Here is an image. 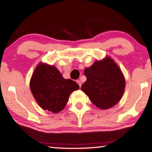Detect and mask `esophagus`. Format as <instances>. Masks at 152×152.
Segmentation results:
<instances>
[{
  "label": "esophagus",
  "mask_w": 152,
  "mask_h": 152,
  "mask_svg": "<svg viewBox=\"0 0 152 152\" xmlns=\"http://www.w3.org/2000/svg\"><path fill=\"white\" fill-rule=\"evenodd\" d=\"M76 82H77V83L78 84V85H79V86H80V88L81 86H82V83H81V82L80 81V80H77V81H76Z\"/></svg>",
  "instance_id": "34e87169"
}]
</instances>
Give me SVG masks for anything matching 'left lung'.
<instances>
[{"instance_id":"1","label":"left lung","mask_w":152,"mask_h":152,"mask_svg":"<svg viewBox=\"0 0 152 152\" xmlns=\"http://www.w3.org/2000/svg\"><path fill=\"white\" fill-rule=\"evenodd\" d=\"M86 81L81 90L95 106L108 109L116 104L123 96L125 82L121 71L111 58L96 61L84 70Z\"/></svg>"}]
</instances>
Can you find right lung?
<instances>
[{"mask_svg":"<svg viewBox=\"0 0 152 152\" xmlns=\"http://www.w3.org/2000/svg\"><path fill=\"white\" fill-rule=\"evenodd\" d=\"M30 88L42 109L57 113L64 109L71 92L79 89V85L72 80L64 79L55 66L41 63L31 77Z\"/></svg>","mask_w":152,"mask_h":152,"instance_id":"add662e5","label":"right lung"}]
</instances>
